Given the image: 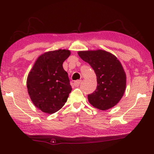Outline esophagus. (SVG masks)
I'll return each instance as SVG.
<instances>
[{"instance_id": "esophagus-1", "label": "esophagus", "mask_w": 154, "mask_h": 154, "mask_svg": "<svg viewBox=\"0 0 154 154\" xmlns=\"http://www.w3.org/2000/svg\"><path fill=\"white\" fill-rule=\"evenodd\" d=\"M81 82H82V80H77L75 81V82H74V85L75 87H78L79 85V84L81 83Z\"/></svg>"}]
</instances>
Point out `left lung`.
<instances>
[{
    "instance_id": "1",
    "label": "left lung",
    "mask_w": 154,
    "mask_h": 154,
    "mask_svg": "<svg viewBox=\"0 0 154 154\" xmlns=\"http://www.w3.org/2000/svg\"><path fill=\"white\" fill-rule=\"evenodd\" d=\"M78 55L92 66L97 79L96 90L88 96L89 103L103 111L116 106L126 86V75L118 58L102 49L79 51Z\"/></svg>"
}]
</instances>
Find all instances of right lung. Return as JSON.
I'll return each mask as SVG.
<instances>
[{
    "mask_svg": "<svg viewBox=\"0 0 154 154\" xmlns=\"http://www.w3.org/2000/svg\"><path fill=\"white\" fill-rule=\"evenodd\" d=\"M70 55L68 49L45 52L36 59L28 75V94L36 107L44 113L59 111L71 92L68 73L62 66Z\"/></svg>",
    "mask_w": 154,
    "mask_h": 154,
    "instance_id": "add662e5",
    "label": "right lung"
}]
</instances>
